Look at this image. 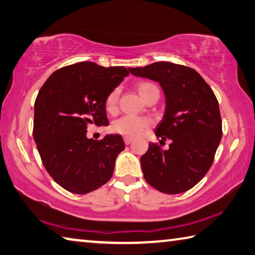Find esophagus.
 <instances>
[{
	"instance_id": "obj_1",
	"label": "esophagus",
	"mask_w": 255,
	"mask_h": 255,
	"mask_svg": "<svg viewBox=\"0 0 255 255\" xmlns=\"http://www.w3.org/2000/svg\"><path fill=\"white\" fill-rule=\"evenodd\" d=\"M132 141H133V137H131V136H124V143L125 144H130Z\"/></svg>"
}]
</instances>
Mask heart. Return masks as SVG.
Returning a JSON list of instances; mask_svg holds the SVG:
<instances>
[{
	"label": "heart",
	"instance_id": "b5f03b06",
	"mask_svg": "<svg viewBox=\"0 0 255 255\" xmlns=\"http://www.w3.org/2000/svg\"><path fill=\"white\" fill-rule=\"evenodd\" d=\"M136 91L139 92L141 97L145 101L151 94L159 93L158 87L154 84L149 82H142L136 85ZM120 96V89L115 88L110 92L105 98V110L111 114H114L118 111V103ZM152 125V121L149 118H140V116L125 115L114 121L112 124V130L119 134L125 136H136L137 134L149 128Z\"/></svg>",
	"mask_w": 255,
	"mask_h": 255
}]
</instances>
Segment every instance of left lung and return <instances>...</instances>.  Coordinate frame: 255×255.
I'll list each match as a JSON object with an SVG mask.
<instances>
[{"instance_id":"1","label":"left lung","mask_w":255,"mask_h":255,"mask_svg":"<svg viewBox=\"0 0 255 255\" xmlns=\"http://www.w3.org/2000/svg\"><path fill=\"white\" fill-rule=\"evenodd\" d=\"M128 69L137 77L158 82L166 96V111L154 133L171 143L167 150L149 143L140 159L144 179L164 194L189 190L209 170L222 139L216 96L189 67L158 61Z\"/></svg>"}]
</instances>
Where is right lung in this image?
<instances>
[{
	"instance_id": "right-lung-1",
	"label": "right lung",
	"mask_w": 255,
	"mask_h": 255,
	"mask_svg": "<svg viewBox=\"0 0 255 255\" xmlns=\"http://www.w3.org/2000/svg\"><path fill=\"white\" fill-rule=\"evenodd\" d=\"M130 73L123 66L83 61L56 70L34 103L33 137L42 163L58 185L84 195L111 179L122 136L88 139L87 125H109L105 98Z\"/></svg>"
}]
</instances>
